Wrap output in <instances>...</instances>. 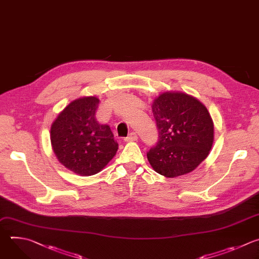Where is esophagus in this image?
Wrapping results in <instances>:
<instances>
[{
    "instance_id": "esophagus-1",
    "label": "esophagus",
    "mask_w": 259,
    "mask_h": 259,
    "mask_svg": "<svg viewBox=\"0 0 259 259\" xmlns=\"http://www.w3.org/2000/svg\"><path fill=\"white\" fill-rule=\"evenodd\" d=\"M137 139H138L137 134H136V133H131V134L124 139V141H125V142H132V141H136Z\"/></svg>"
}]
</instances>
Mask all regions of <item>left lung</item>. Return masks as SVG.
I'll return each instance as SVG.
<instances>
[{
  "label": "left lung",
  "instance_id": "left-lung-1",
  "mask_svg": "<svg viewBox=\"0 0 259 259\" xmlns=\"http://www.w3.org/2000/svg\"><path fill=\"white\" fill-rule=\"evenodd\" d=\"M158 141L147 152L154 170L177 178L194 170L213 143L211 116L196 98L184 93H163L153 102Z\"/></svg>",
  "mask_w": 259,
  "mask_h": 259
}]
</instances>
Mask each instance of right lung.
<instances>
[{
  "label": "right lung",
  "mask_w": 259,
  "mask_h": 259,
  "mask_svg": "<svg viewBox=\"0 0 259 259\" xmlns=\"http://www.w3.org/2000/svg\"><path fill=\"white\" fill-rule=\"evenodd\" d=\"M98 106L96 97L74 100L51 126V143L58 160L79 176L101 171L118 149L110 126L96 119Z\"/></svg>",
  "instance_id": "1"
}]
</instances>
